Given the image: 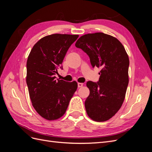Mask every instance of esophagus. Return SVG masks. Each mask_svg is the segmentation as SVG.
<instances>
[{"label": "esophagus", "mask_w": 152, "mask_h": 152, "mask_svg": "<svg viewBox=\"0 0 152 152\" xmlns=\"http://www.w3.org/2000/svg\"><path fill=\"white\" fill-rule=\"evenodd\" d=\"M84 84L83 83H78V87H82L83 86Z\"/></svg>", "instance_id": "obj_1"}]
</instances>
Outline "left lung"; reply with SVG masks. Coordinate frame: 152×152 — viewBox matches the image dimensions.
<instances>
[{
  "mask_svg": "<svg viewBox=\"0 0 152 152\" xmlns=\"http://www.w3.org/2000/svg\"><path fill=\"white\" fill-rule=\"evenodd\" d=\"M75 46L88 55L92 67L102 68L98 82H87L90 94L85 102L86 112L95 121H107L118 111L125 98L128 55L118 39L101 32L82 35Z\"/></svg>",
  "mask_w": 152,
  "mask_h": 152,
  "instance_id": "left-lung-1",
  "label": "left lung"
}]
</instances>
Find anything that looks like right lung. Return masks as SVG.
I'll list each match as a JSON object with an SVG mask.
<instances>
[{"label":"right lung","mask_w":152,"mask_h":152,"mask_svg":"<svg viewBox=\"0 0 152 152\" xmlns=\"http://www.w3.org/2000/svg\"><path fill=\"white\" fill-rule=\"evenodd\" d=\"M78 35L52 34L40 39L31 49L26 62V84L34 108L41 117L56 120L65 114L77 89L75 81L55 77L70 45Z\"/></svg>","instance_id":"right-lung-1"}]
</instances>
